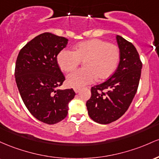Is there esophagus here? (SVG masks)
<instances>
[{
    "instance_id": "34e87169",
    "label": "esophagus",
    "mask_w": 159,
    "mask_h": 159,
    "mask_svg": "<svg viewBox=\"0 0 159 159\" xmlns=\"http://www.w3.org/2000/svg\"><path fill=\"white\" fill-rule=\"evenodd\" d=\"M74 92H76V93H78V92H79L80 91V88H74Z\"/></svg>"
}]
</instances>
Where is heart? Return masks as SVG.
<instances>
[{
  "mask_svg": "<svg viewBox=\"0 0 159 159\" xmlns=\"http://www.w3.org/2000/svg\"><path fill=\"white\" fill-rule=\"evenodd\" d=\"M119 58L120 52L116 46L100 39H92L75 46L74 51L61 50L57 61L65 72L74 70L83 61L84 68L71 72L66 80L69 86L80 88L91 84L96 78L102 80L111 76L117 68Z\"/></svg>",
  "mask_w": 159,
  "mask_h": 159,
  "instance_id": "obj_1",
  "label": "heart"
}]
</instances>
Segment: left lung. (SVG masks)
Returning <instances> with one entry per match:
<instances>
[{
    "mask_svg": "<svg viewBox=\"0 0 159 159\" xmlns=\"http://www.w3.org/2000/svg\"><path fill=\"white\" fill-rule=\"evenodd\" d=\"M116 40L120 52L117 70L106 82L92 87L86 102L90 118L100 124L113 122L127 111L141 75L142 62L134 46L119 35Z\"/></svg>",
    "mask_w": 159,
    "mask_h": 159,
    "instance_id": "1",
    "label": "left lung"
}]
</instances>
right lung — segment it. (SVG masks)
I'll list each match as a JSON object with an SVG mask.
<instances>
[{"label": "right lung", "mask_w": 159, "mask_h": 159, "mask_svg": "<svg viewBox=\"0 0 159 159\" xmlns=\"http://www.w3.org/2000/svg\"><path fill=\"white\" fill-rule=\"evenodd\" d=\"M68 40L49 32L41 34L21 49L16 62L15 77L25 105L37 119L53 125L67 116L74 98L71 89H58L65 80L57 56Z\"/></svg>", "instance_id": "obj_1"}]
</instances>
